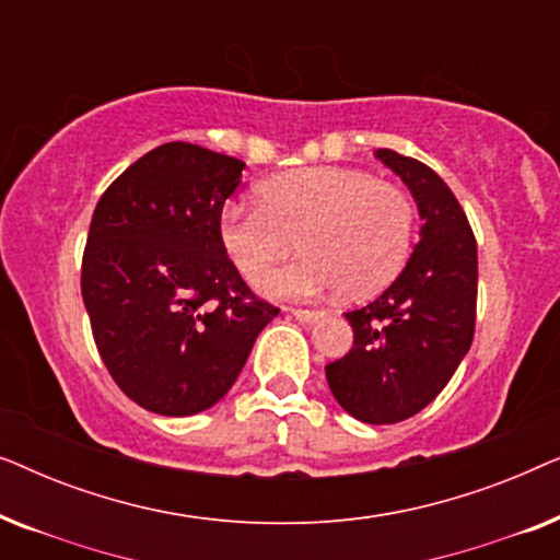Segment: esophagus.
I'll return each mask as SVG.
<instances>
[{
	"label": "esophagus",
	"mask_w": 560,
	"mask_h": 560,
	"mask_svg": "<svg viewBox=\"0 0 560 560\" xmlns=\"http://www.w3.org/2000/svg\"><path fill=\"white\" fill-rule=\"evenodd\" d=\"M293 316L301 320V324H316L318 318H324V311H305V308H293L290 311Z\"/></svg>",
	"instance_id": "obj_1"
}]
</instances>
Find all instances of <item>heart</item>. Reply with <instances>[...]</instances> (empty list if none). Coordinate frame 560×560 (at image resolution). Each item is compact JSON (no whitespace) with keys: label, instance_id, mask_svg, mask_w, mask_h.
Masks as SVG:
<instances>
[{"label":"heart","instance_id":"1","mask_svg":"<svg viewBox=\"0 0 560 560\" xmlns=\"http://www.w3.org/2000/svg\"><path fill=\"white\" fill-rule=\"evenodd\" d=\"M416 211L393 183L349 167H308L259 186V203L232 201L219 213V236L244 278L259 275L294 248L304 255L259 280L282 301H308L334 290L359 301L380 293L410 255Z\"/></svg>","mask_w":560,"mask_h":560}]
</instances>
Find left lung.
<instances>
[{
    "instance_id": "8db88e82",
    "label": "left lung",
    "mask_w": 560,
    "mask_h": 560,
    "mask_svg": "<svg viewBox=\"0 0 560 560\" xmlns=\"http://www.w3.org/2000/svg\"><path fill=\"white\" fill-rule=\"evenodd\" d=\"M374 155L410 188L423 226L393 285L343 313L354 347L326 364V380L351 418L385 425L433 402L471 347L477 240L456 196L431 167L395 150Z\"/></svg>"
}]
</instances>
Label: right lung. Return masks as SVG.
Listing matches in <instances>:
<instances>
[{"label":"right lung","mask_w":560,"mask_h":560,"mask_svg":"<svg viewBox=\"0 0 560 560\" xmlns=\"http://www.w3.org/2000/svg\"><path fill=\"white\" fill-rule=\"evenodd\" d=\"M242 171L198 144H160L106 188L91 219L81 295L96 349L121 393L158 416L217 405L278 316L219 236Z\"/></svg>","instance_id":"right-lung-1"}]
</instances>
